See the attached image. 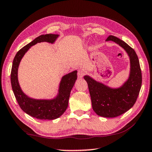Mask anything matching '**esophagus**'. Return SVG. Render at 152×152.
Wrapping results in <instances>:
<instances>
[{
	"label": "esophagus",
	"mask_w": 152,
	"mask_h": 152,
	"mask_svg": "<svg viewBox=\"0 0 152 152\" xmlns=\"http://www.w3.org/2000/svg\"><path fill=\"white\" fill-rule=\"evenodd\" d=\"M84 74H85V72H84V70H80L78 71V78H82V77H83V76L84 75Z\"/></svg>",
	"instance_id": "obj_1"
}]
</instances>
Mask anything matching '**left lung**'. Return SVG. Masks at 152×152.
Returning a JSON list of instances; mask_svg holds the SVG:
<instances>
[{"mask_svg":"<svg viewBox=\"0 0 152 152\" xmlns=\"http://www.w3.org/2000/svg\"><path fill=\"white\" fill-rule=\"evenodd\" d=\"M106 42H113L121 47L129 58V74L119 87H110L88 75L84 78L88 84L92 107L98 115L107 118L119 116L134 105L140 93L142 78L140 61L133 49L125 42L110 35Z\"/></svg>","mask_w":152,"mask_h":152,"instance_id":"8db88e82","label":"left lung"}]
</instances>
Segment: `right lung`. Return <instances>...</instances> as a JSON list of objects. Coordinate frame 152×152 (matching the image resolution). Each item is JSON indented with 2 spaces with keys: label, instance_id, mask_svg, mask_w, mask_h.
Segmentation results:
<instances>
[{
  "label": "right lung",
  "instance_id": "obj_1",
  "mask_svg": "<svg viewBox=\"0 0 152 152\" xmlns=\"http://www.w3.org/2000/svg\"><path fill=\"white\" fill-rule=\"evenodd\" d=\"M58 34L42 35L28 43L18 51L12 66L11 81L12 91L18 104L25 113L36 119L53 120L64 114L68 106L72 88L77 80V70H74L61 77L58 92L51 99H37L30 97L22 91L18 79V69L20 61L27 51L37 43L48 42L53 44L59 37Z\"/></svg>",
  "mask_w": 152,
  "mask_h": 152
}]
</instances>
